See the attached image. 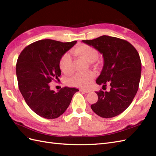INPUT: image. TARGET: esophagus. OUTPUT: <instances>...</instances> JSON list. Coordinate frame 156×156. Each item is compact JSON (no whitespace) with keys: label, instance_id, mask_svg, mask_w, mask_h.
Instances as JSON below:
<instances>
[{"label":"esophagus","instance_id":"1","mask_svg":"<svg viewBox=\"0 0 156 156\" xmlns=\"http://www.w3.org/2000/svg\"><path fill=\"white\" fill-rule=\"evenodd\" d=\"M80 91H82V92H83V93H86V94H87V93L90 92V90H86V89H81Z\"/></svg>","mask_w":156,"mask_h":156}]
</instances>
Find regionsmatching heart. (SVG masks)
<instances>
[{
	"instance_id": "heart-1",
	"label": "heart",
	"mask_w": 156,
	"mask_h": 156,
	"mask_svg": "<svg viewBox=\"0 0 156 156\" xmlns=\"http://www.w3.org/2000/svg\"><path fill=\"white\" fill-rule=\"evenodd\" d=\"M73 53L88 62H94L99 57L98 51L94 47L86 44H81L77 46L73 50ZM59 67L65 74L72 73V59L69 53H65L60 58ZM95 76V73L91 71L86 73H78L70 80L69 83L73 86L86 87L90 85Z\"/></svg>"
}]
</instances>
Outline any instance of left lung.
<instances>
[{
    "instance_id": "1",
    "label": "left lung",
    "mask_w": 156,
    "mask_h": 156,
    "mask_svg": "<svg viewBox=\"0 0 156 156\" xmlns=\"http://www.w3.org/2000/svg\"><path fill=\"white\" fill-rule=\"evenodd\" d=\"M103 55L104 64L96 83L103 88L109 83V91H96L98 101L91 105L103 118L117 116L128 108L138 90L142 64L136 49L126 40L102 35L92 40H82Z\"/></svg>"
}]
</instances>
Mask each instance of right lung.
<instances>
[{"label": "right lung", "mask_w": 156, "mask_h": 156, "mask_svg": "<svg viewBox=\"0 0 156 156\" xmlns=\"http://www.w3.org/2000/svg\"><path fill=\"white\" fill-rule=\"evenodd\" d=\"M76 41L62 43L42 39L25 47L16 63L19 90L26 103L40 117L52 119L61 116L78 89L65 87L58 92L50 89L61 74L59 61Z\"/></svg>", "instance_id": "obj_1"}]
</instances>
